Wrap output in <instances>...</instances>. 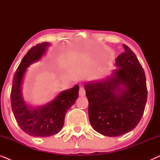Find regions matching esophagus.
I'll return each instance as SVG.
<instances>
[{
    "instance_id": "esophagus-1",
    "label": "esophagus",
    "mask_w": 160,
    "mask_h": 160,
    "mask_svg": "<svg viewBox=\"0 0 160 160\" xmlns=\"http://www.w3.org/2000/svg\"><path fill=\"white\" fill-rule=\"evenodd\" d=\"M85 94H86V91H85V89L83 87H80L79 95L80 96H84Z\"/></svg>"
}]
</instances>
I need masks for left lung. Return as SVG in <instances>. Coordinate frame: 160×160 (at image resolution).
Returning a JSON list of instances; mask_svg holds the SVG:
<instances>
[{
    "label": "left lung",
    "instance_id": "obj_1",
    "mask_svg": "<svg viewBox=\"0 0 160 160\" xmlns=\"http://www.w3.org/2000/svg\"><path fill=\"white\" fill-rule=\"evenodd\" d=\"M124 52L116 59L119 68L106 80L85 84L89 119L100 134L117 137L133 130L143 117L147 100L146 75L134 52Z\"/></svg>",
    "mask_w": 160,
    "mask_h": 160
}]
</instances>
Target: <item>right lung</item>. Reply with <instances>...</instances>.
<instances>
[{"label":"right lung","mask_w":160,"mask_h":160,"mask_svg":"<svg viewBox=\"0 0 160 160\" xmlns=\"http://www.w3.org/2000/svg\"><path fill=\"white\" fill-rule=\"evenodd\" d=\"M49 46L48 42H43L32 47L22 60L13 77L11 91L13 113L22 130L33 137H49L60 132L64 125L65 113L78 97L79 87L76 84L41 108H30L24 101L21 91L24 74L30 64L40 60Z\"/></svg>","instance_id":"add662e5"}]
</instances>
